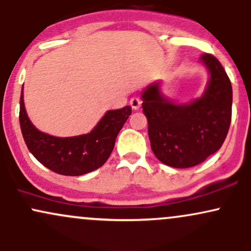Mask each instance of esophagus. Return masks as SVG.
<instances>
[{
    "label": "esophagus",
    "instance_id": "obj_1",
    "mask_svg": "<svg viewBox=\"0 0 251 251\" xmlns=\"http://www.w3.org/2000/svg\"><path fill=\"white\" fill-rule=\"evenodd\" d=\"M129 105L133 109H139L140 105H142V99L138 97H133L131 100H129Z\"/></svg>",
    "mask_w": 251,
    "mask_h": 251
}]
</instances>
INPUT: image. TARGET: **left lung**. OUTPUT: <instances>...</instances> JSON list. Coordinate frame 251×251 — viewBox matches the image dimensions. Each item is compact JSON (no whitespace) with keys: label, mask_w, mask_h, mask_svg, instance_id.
<instances>
[{"label":"left lung","mask_w":251,"mask_h":251,"mask_svg":"<svg viewBox=\"0 0 251 251\" xmlns=\"http://www.w3.org/2000/svg\"><path fill=\"white\" fill-rule=\"evenodd\" d=\"M201 61L210 77L200 99L178 105L162 96L158 82L143 92L151 149L160 162L172 168H192L214 154L223 145L231 123L229 76L211 54H201Z\"/></svg>","instance_id":"left-lung-1"}]
</instances>
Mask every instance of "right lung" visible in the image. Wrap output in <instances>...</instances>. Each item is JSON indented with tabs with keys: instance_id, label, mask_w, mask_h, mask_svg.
<instances>
[{
	"instance_id": "obj_1",
	"label": "right lung",
	"mask_w": 251,
	"mask_h": 251,
	"mask_svg": "<svg viewBox=\"0 0 251 251\" xmlns=\"http://www.w3.org/2000/svg\"><path fill=\"white\" fill-rule=\"evenodd\" d=\"M131 112V106L107 111L89 133L59 138L43 133L31 124L25 113L24 92L20 98V126L28 150L42 165L63 176H81L102 166Z\"/></svg>"
}]
</instances>
